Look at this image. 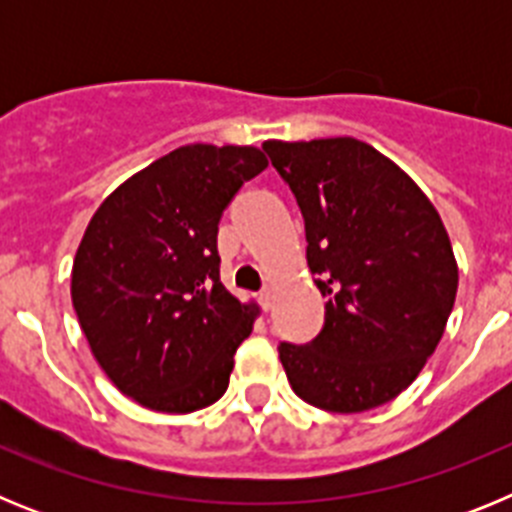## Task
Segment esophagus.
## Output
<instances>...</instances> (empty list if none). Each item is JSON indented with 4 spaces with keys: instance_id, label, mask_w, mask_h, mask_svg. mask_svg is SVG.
Wrapping results in <instances>:
<instances>
[{
    "instance_id": "1",
    "label": "esophagus",
    "mask_w": 512,
    "mask_h": 512,
    "mask_svg": "<svg viewBox=\"0 0 512 512\" xmlns=\"http://www.w3.org/2000/svg\"><path fill=\"white\" fill-rule=\"evenodd\" d=\"M259 302H261V307H264V310H269L271 302H274V289L266 287L264 292H261V295H259Z\"/></svg>"
}]
</instances>
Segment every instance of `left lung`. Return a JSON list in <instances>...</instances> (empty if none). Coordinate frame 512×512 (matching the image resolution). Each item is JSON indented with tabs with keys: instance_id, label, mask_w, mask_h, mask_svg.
I'll use <instances>...</instances> for the list:
<instances>
[{
	"instance_id": "8db88e82",
	"label": "left lung",
	"mask_w": 512,
	"mask_h": 512,
	"mask_svg": "<svg viewBox=\"0 0 512 512\" xmlns=\"http://www.w3.org/2000/svg\"><path fill=\"white\" fill-rule=\"evenodd\" d=\"M305 217L307 266L328 297L325 325L279 359L297 397L330 413L395 400L436 351L459 264L433 202L400 166L356 138L266 140Z\"/></svg>"
}]
</instances>
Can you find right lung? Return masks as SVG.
<instances>
[{"instance_id": "1", "label": "right lung", "mask_w": 512, "mask_h": 512, "mask_svg": "<svg viewBox=\"0 0 512 512\" xmlns=\"http://www.w3.org/2000/svg\"><path fill=\"white\" fill-rule=\"evenodd\" d=\"M266 166L256 146H182L125 179L89 220L71 302L102 372L143 408L194 413L228 390L259 305L220 282L217 223Z\"/></svg>"}]
</instances>
